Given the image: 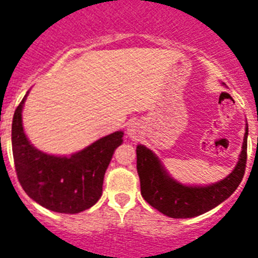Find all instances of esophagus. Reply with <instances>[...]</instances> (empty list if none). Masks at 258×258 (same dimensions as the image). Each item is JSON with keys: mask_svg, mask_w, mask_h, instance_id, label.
<instances>
[{"mask_svg": "<svg viewBox=\"0 0 258 258\" xmlns=\"http://www.w3.org/2000/svg\"><path fill=\"white\" fill-rule=\"evenodd\" d=\"M140 123L136 121H132L130 122L128 126H127V135H128L131 139H134V140H136L137 137H139V135H140Z\"/></svg>", "mask_w": 258, "mask_h": 258, "instance_id": "1", "label": "esophagus"}]
</instances>
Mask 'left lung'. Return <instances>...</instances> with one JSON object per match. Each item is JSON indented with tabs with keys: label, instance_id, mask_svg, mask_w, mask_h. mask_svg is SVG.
<instances>
[{
	"label": "left lung",
	"instance_id": "left-lung-1",
	"mask_svg": "<svg viewBox=\"0 0 258 258\" xmlns=\"http://www.w3.org/2000/svg\"><path fill=\"white\" fill-rule=\"evenodd\" d=\"M248 124L245 123L242 151L230 174L208 186H191L175 180L155 153L145 145H137V173L141 195L148 204L174 219L195 218L220 205L237 189L244 175L247 162Z\"/></svg>",
	"mask_w": 258,
	"mask_h": 258
}]
</instances>
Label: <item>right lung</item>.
I'll use <instances>...</instances> for the list:
<instances>
[{"mask_svg":"<svg viewBox=\"0 0 258 258\" xmlns=\"http://www.w3.org/2000/svg\"><path fill=\"white\" fill-rule=\"evenodd\" d=\"M28 93L16 108L11 130L19 182L31 200L48 210L81 213L95 205L102 196L105 170L114 150L123 143V132H113L69 156L38 150L23 127V108Z\"/></svg>","mask_w":258,"mask_h":258,"instance_id":"add662e5","label":"right lung"}]
</instances>
